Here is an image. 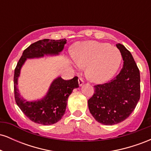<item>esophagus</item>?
Listing matches in <instances>:
<instances>
[{"label": "esophagus", "mask_w": 151, "mask_h": 151, "mask_svg": "<svg viewBox=\"0 0 151 151\" xmlns=\"http://www.w3.org/2000/svg\"><path fill=\"white\" fill-rule=\"evenodd\" d=\"M78 82H79V86H82V84H84V81H83V79L81 77H79L78 79Z\"/></svg>", "instance_id": "1"}]
</instances>
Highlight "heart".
<instances>
[{"label":"heart","instance_id":"obj_1","mask_svg":"<svg viewBox=\"0 0 151 151\" xmlns=\"http://www.w3.org/2000/svg\"><path fill=\"white\" fill-rule=\"evenodd\" d=\"M74 60L81 67H86V77L91 81L101 83L111 79L120 66V51L108 43L86 41L78 44Z\"/></svg>","mask_w":151,"mask_h":151}]
</instances>
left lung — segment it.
<instances>
[{
    "instance_id": "1",
    "label": "left lung",
    "mask_w": 151,
    "mask_h": 151,
    "mask_svg": "<svg viewBox=\"0 0 151 151\" xmlns=\"http://www.w3.org/2000/svg\"><path fill=\"white\" fill-rule=\"evenodd\" d=\"M124 66L116 77L107 83L97 84L88 100L90 113L99 123L114 125L131 115L140 99V72L131 52L121 44L116 45Z\"/></svg>"
}]
</instances>
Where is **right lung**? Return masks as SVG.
I'll return each mask as SVG.
<instances>
[{
    "instance_id": "right-lung-1",
    "label": "right lung",
    "mask_w": 151,
    "mask_h": 151,
    "mask_svg": "<svg viewBox=\"0 0 151 151\" xmlns=\"http://www.w3.org/2000/svg\"><path fill=\"white\" fill-rule=\"evenodd\" d=\"M67 40L44 39L32 43L24 50L17 64L14 73V94L17 105L30 120L42 125H51L57 123L65 113L67 99L74 88L79 87L78 77L70 80L61 77L55 79L41 100L27 101L21 97L17 88L18 79L22 66L27 59L42 58L44 55H58L64 49Z\"/></svg>"
}]
</instances>
